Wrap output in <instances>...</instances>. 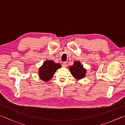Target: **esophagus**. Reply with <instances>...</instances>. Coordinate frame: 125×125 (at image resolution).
Instances as JSON below:
<instances>
[{
  "instance_id": "34e87169",
  "label": "esophagus",
  "mask_w": 125,
  "mask_h": 125,
  "mask_svg": "<svg viewBox=\"0 0 125 125\" xmlns=\"http://www.w3.org/2000/svg\"><path fill=\"white\" fill-rule=\"evenodd\" d=\"M67 66V64L66 62H63V63H62V66L63 67H66Z\"/></svg>"
}]
</instances>
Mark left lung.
I'll use <instances>...</instances> for the list:
<instances>
[{"label":"left lung","instance_id":"8db88e82","mask_svg":"<svg viewBox=\"0 0 125 125\" xmlns=\"http://www.w3.org/2000/svg\"><path fill=\"white\" fill-rule=\"evenodd\" d=\"M69 70L72 75L77 80L82 79L86 76V69L83 67L78 61H75L73 66L69 67Z\"/></svg>","mask_w":125,"mask_h":125}]
</instances>
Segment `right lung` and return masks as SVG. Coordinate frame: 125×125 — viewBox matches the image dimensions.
<instances>
[{
    "label": "right lung",
    "mask_w": 125,
    "mask_h": 125,
    "mask_svg": "<svg viewBox=\"0 0 125 125\" xmlns=\"http://www.w3.org/2000/svg\"><path fill=\"white\" fill-rule=\"evenodd\" d=\"M61 65L52 60H46L39 67L38 75L39 78L44 82L50 80L57 70L61 68Z\"/></svg>",
    "instance_id": "1"
}]
</instances>
